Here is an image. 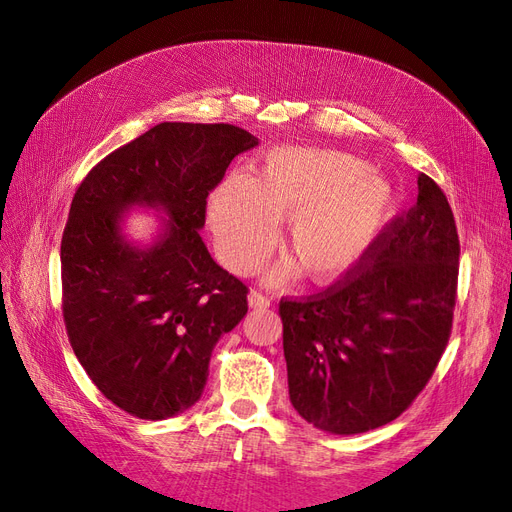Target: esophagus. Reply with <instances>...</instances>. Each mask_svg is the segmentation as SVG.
<instances>
[{
    "label": "esophagus",
    "mask_w": 512,
    "mask_h": 512,
    "mask_svg": "<svg viewBox=\"0 0 512 512\" xmlns=\"http://www.w3.org/2000/svg\"><path fill=\"white\" fill-rule=\"evenodd\" d=\"M247 301H250V307H254V309H265V307L271 305V299L265 297V294L258 292V290H252L250 297H247Z\"/></svg>",
    "instance_id": "34e87169"
}]
</instances>
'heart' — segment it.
Returning a JSON list of instances; mask_svg holds the SVG:
<instances>
[{
	"mask_svg": "<svg viewBox=\"0 0 512 512\" xmlns=\"http://www.w3.org/2000/svg\"><path fill=\"white\" fill-rule=\"evenodd\" d=\"M348 153L273 149L250 181L228 177L209 198L215 247L230 271L252 273L284 226L282 247L312 282L342 277L389 220L393 192L378 173ZM290 262L275 267L271 284L290 280Z\"/></svg>",
	"mask_w": 512,
	"mask_h": 512,
	"instance_id": "heart-1",
	"label": "heart"
}]
</instances>
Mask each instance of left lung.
<instances>
[{
    "label": "left lung",
    "instance_id": "left-lung-1",
    "mask_svg": "<svg viewBox=\"0 0 512 512\" xmlns=\"http://www.w3.org/2000/svg\"><path fill=\"white\" fill-rule=\"evenodd\" d=\"M457 275L451 205L421 173L416 205L380 230L342 280L280 301L294 410L339 436L406 412L451 337Z\"/></svg>",
    "mask_w": 512,
    "mask_h": 512
}]
</instances>
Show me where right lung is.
I'll return each instance as SVG.
<instances>
[{
    "label": "right lung",
    "instance_id": "1",
    "mask_svg": "<svg viewBox=\"0 0 512 512\" xmlns=\"http://www.w3.org/2000/svg\"><path fill=\"white\" fill-rule=\"evenodd\" d=\"M258 138L230 123L164 121L89 170L61 237V307L70 346L121 410L162 421L205 391L218 339L247 314V286L200 239L207 196ZM171 218L141 251L120 235L122 211Z\"/></svg>",
    "mask_w": 512,
    "mask_h": 512
}]
</instances>
